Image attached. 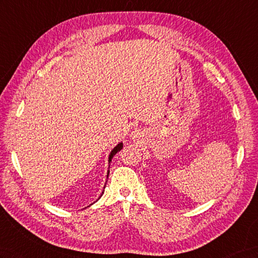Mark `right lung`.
I'll use <instances>...</instances> for the list:
<instances>
[{"label":"right lung","mask_w":258,"mask_h":258,"mask_svg":"<svg viewBox=\"0 0 258 258\" xmlns=\"http://www.w3.org/2000/svg\"><path fill=\"white\" fill-rule=\"evenodd\" d=\"M122 148H123V143H118L117 145L112 149V152H111L110 155H109V164L111 163V160H112L113 156H114V155H115L116 153H118L119 151H121ZM109 167H110V166H109ZM109 173H110V170H107V177H109ZM105 184H106V183H105ZM104 188H105V185H104ZM103 191H104V190H103ZM102 195H103V192H102ZM102 195H101V196H102ZM101 196H100V197H101Z\"/></svg>","instance_id":"1"}]
</instances>
